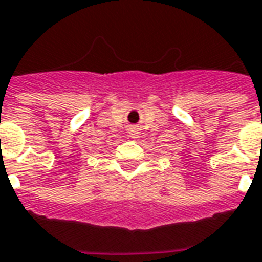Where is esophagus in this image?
<instances>
[{
  "label": "esophagus",
  "mask_w": 262,
  "mask_h": 262,
  "mask_svg": "<svg viewBox=\"0 0 262 262\" xmlns=\"http://www.w3.org/2000/svg\"><path fill=\"white\" fill-rule=\"evenodd\" d=\"M127 133H129V137H132V139H137L139 135H140V129H139V126H130L127 129Z\"/></svg>",
  "instance_id": "esophagus-1"
}]
</instances>
